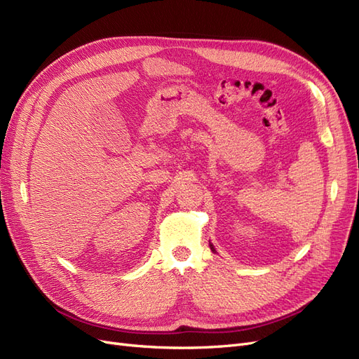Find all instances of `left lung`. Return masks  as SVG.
<instances>
[{"label": "left lung", "instance_id": "8db88e82", "mask_svg": "<svg viewBox=\"0 0 359 359\" xmlns=\"http://www.w3.org/2000/svg\"><path fill=\"white\" fill-rule=\"evenodd\" d=\"M209 248H211V250L215 252V248H214V245H212V243H209Z\"/></svg>", "mask_w": 359, "mask_h": 359}]
</instances>
